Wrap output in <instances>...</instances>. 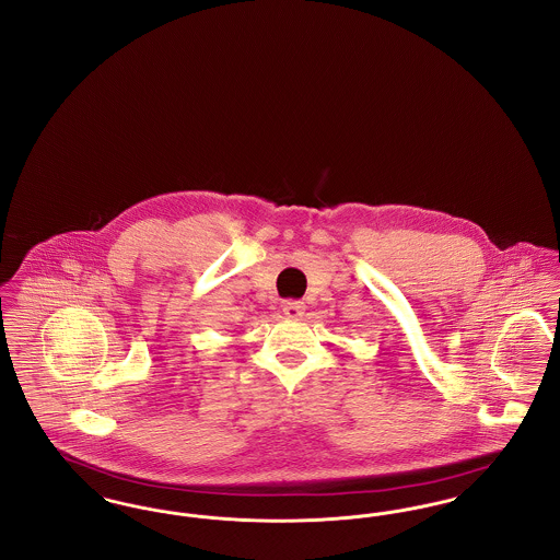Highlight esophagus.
I'll return each instance as SVG.
<instances>
[{
	"mask_svg": "<svg viewBox=\"0 0 560 560\" xmlns=\"http://www.w3.org/2000/svg\"><path fill=\"white\" fill-rule=\"evenodd\" d=\"M304 311H306L304 302H298V300H288V302L283 304V315H285L288 319H302V317H304Z\"/></svg>",
	"mask_w": 560,
	"mask_h": 560,
	"instance_id": "esophagus-1",
	"label": "esophagus"
}]
</instances>
